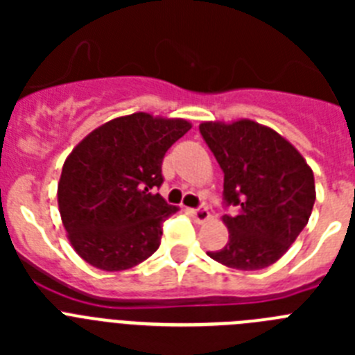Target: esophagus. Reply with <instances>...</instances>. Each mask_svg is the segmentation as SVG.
Here are the masks:
<instances>
[{
  "mask_svg": "<svg viewBox=\"0 0 355 355\" xmlns=\"http://www.w3.org/2000/svg\"><path fill=\"white\" fill-rule=\"evenodd\" d=\"M192 216H193V220L197 222V224H205V222L209 220V211L206 208H199V209H192Z\"/></svg>",
  "mask_w": 355,
  "mask_h": 355,
  "instance_id": "34e87169",
  "label": "esophagus"
}]
</instances>
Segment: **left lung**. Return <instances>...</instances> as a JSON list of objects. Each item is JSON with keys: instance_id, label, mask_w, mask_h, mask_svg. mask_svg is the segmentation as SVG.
<instances>
[{"instance_id": "obj_1", "label": "left lung", "mask_w": 355, "mask_h": 355, "mask_svg": "<svg viewBox=\"0 0 355 355\" xmlns=\"http://www.w3.org/2000/svg\"><path fill=\"white\" fill-rule=\"evenodd\" d=\"M200 135L224 171V199L236 206L224 215V249L208 256L236 270L274 265L297 240L316 199L315 175L284 137L250 119L205 121Z\"/></svg>"}]
</instances>
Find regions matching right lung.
<instances>
[{"label":"right lung","instance_id":"add662e5","mask_svg":"<svg viewBox=\"0 0 355 355\" xmlns=\"http://www.w3.org/2000/svg\"><path fill=\"white\" fill-rule=\"evenodd\" d=\"M192 124L122 115L90 131L65 158L58 209L72 249L105 272L133 268L156 252L162 224L180 208L159 193L162 162Z\"/></svg>","mask_w":355,"mask_h":355}]
</instances>
